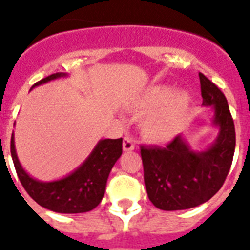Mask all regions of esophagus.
I'll use <instances>...</instances> for the list:
<instances>
[{"mask_svg": "<svg viewBox=\"0 0 250 250\" xmlns=\"http://www.w3.org/2000/svg\"><path fill=\"white\" fill-rule=\"evenodd\" d=\"M135 149V141L132 139H129V137H125L123 139V150L125 152H131Z\"/></svg>", "mask_w": 250, "mask_h": 250, "instance_id": "obj_1", "label": "esophagus"}]
</instances>
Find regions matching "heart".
Here are the masks:
<instances>
[{"label":"heart","mask_w":250,"mask_h":250,"mask_svg":"<svg viewBox=\"0 0 250 250\" xmlns=\"http://www.w3.org/2000/svg\"><path fill=\"white\" fill-rule=\"evenodd\" d=\"M168 85H154L137 98L136 106L141 111H151L141 123V129L149 140L164 143L171 140L179 132L189 109L188 94Z\"/></svg>","instance_id":"b5f03b06"}]
</instances>
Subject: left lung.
<instances>
[{
    "instance_id": "left-lung-1",
    "label": "left lung",
    "mask_w": 250,
    "mask_h": 250,
    "mask_svg": "<svg viewBox=\"0 0 250 250\" xmlns=\"http://www.w3.org/2000/svg\"><path fill=\"white\" fill-rule=\"evenodd\" d=\"M202 105L211 106L217 139L209 148L192 150L183 135L165 148L141 146L144 183L149 200L166 211L186 210L209 201L223 186L232 164L236 136L225 94L204 74H198Z\"/></svg>"
}]
</instances>
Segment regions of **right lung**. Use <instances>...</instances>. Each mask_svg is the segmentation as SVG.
Returning a JSON list of instances; mask_svg holds the SVG:
<instances>
[{
    "label": "right lung",
    "instance_id": "add662e5",
    "mask_svg": "<svg viewBox=\"0 0 250 250\" xmlns=\"http://www.w3.org/2000/svg\"><path fill=\"white\" fill-rule=\"evenodd\" d=\"M64 76H67L64 72L52 74L37 82L32 88ZM10 150L21 186L39 205L56 213H86L93 210L105 194L110 171L122 156V139L100 140L88 158L75 171L53 182H40L25 172L18 160L14 132Z\"/></svg>",
    "mask_w": 250,
    "mask_h": 250
}]
</instances>
